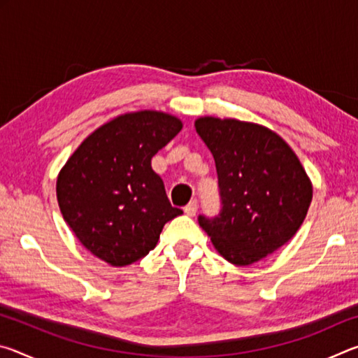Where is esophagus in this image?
<instances>
[{
	"label": "esophagus",
	"mask_w": 358,
	"mask_h": 358,
	"mask_svg": "<svg viewBox=\"0 0 358 358\" xmlns=\"http://www.w3.org/2000/svg\"><path fill=\"white\" fill-rule=\"evenodd\" d=\"M185 213L187 215V216H194L197 213V201L196 199H194V201H191L189 203L186 205L185 207Z\"/></svg>",
	"instance_id": "34e87169"
}]
</instances>
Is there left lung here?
Returning <instances> with one entry per match:
<instances>
[{"label": "left lung", "mask_w": 358, "mask_h": 358, "mask_svg": "<svg viewBox=\"0 0 358 358\" xmlns=\"http://www.w3.org/2000/svg\"><path fill=\"white\" fill-rule=\"evenodd\" d=\"M196 131L215 157L221 211L199 216L221 256L251 265L280 250L305 221L313 185L292 148L265 126L202 117Z\"/></svg>", "instance_id": "8db88e82"}]
</instances>
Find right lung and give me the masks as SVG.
Here are the masks:
<instances>
[{
  "label": "right lung",
  "instance_id": "right-lung-1",
  "mask_svg": "<svg viewBox=\"0 0 358 358\" xmlns=\"http://www.w3.org/2000/svg\"><path fill=\"white\" fill-rule=\"evenodd\" d=\"M183 128L173 115L124 113L92 132L57 180L64 221L87 250L124 266L153 250L164 224L183 213L167 199L151 157Z\"/></svg>",
  "mask_w": 358,
  "mask_h": 358
}]
</instances>
